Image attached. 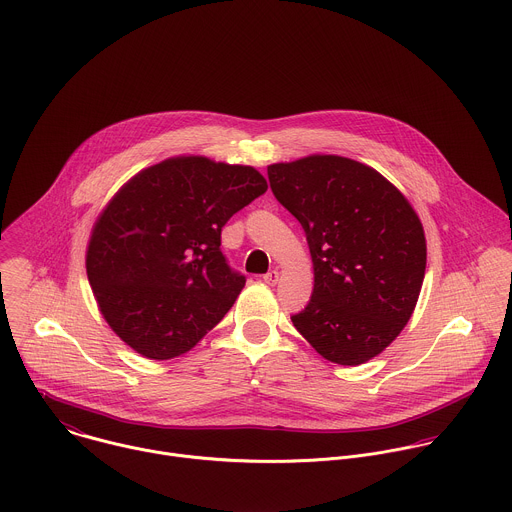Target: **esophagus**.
<instances>
[{"label":"esophagus","mask_w":512,"mask_h":512,"mask_svg":"<svg viewBox=\"0 0 512 512\" xmlns=\"http://www.w3.org/2000/svg\"><path fill=\"white\" fill-rule=\"evenodd\" d=\"M263 281H265L267 285H277V281H279V271L273 269V271L265 273V275H263Z\"/></svg>","instance_id":"1"}]
</instances>
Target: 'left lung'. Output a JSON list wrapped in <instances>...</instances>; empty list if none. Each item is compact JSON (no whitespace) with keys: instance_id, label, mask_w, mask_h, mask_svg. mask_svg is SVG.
Masks as SVG:
<instances>
[{"instance_id":"obj_1","label":"left lung","mask_w":512,"mask_h":512,"mask_svg":"<svg viewBox=\"0 0 512 512\" xmlns=\"http://www.w3.org/2000/svg\"><path fill=\"white\" fill-rule=\"evenodd\" d=\"M267 175L301 223L315 269L295 329L331 363L373 359L403 331L421 293L427 243L417 213L381 173L347 157L275 163Z\"/></svg>"}]
</instances>
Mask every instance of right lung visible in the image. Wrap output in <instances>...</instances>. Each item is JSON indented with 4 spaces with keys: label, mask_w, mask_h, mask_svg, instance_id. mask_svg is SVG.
Masks as SVG:
<instances>
[{
    "label": "right lung",
    "mask_w": 512,
    "mask_h": 512,
    "mask_svg": "<svg viewBox=\"0 0 512 512\" xmlns=\"http://www.w3.org/2000/svg\"><path fill=\"white\" fill-rule=\"evenodd\" d=\"M267 191L259 171L177 157L137 173L101 213L87 279L109 327L155 361L189 351L245 285L221 253L223 225Z\"/></svg>",
    "instance_id": "1"
}]
</instances>
